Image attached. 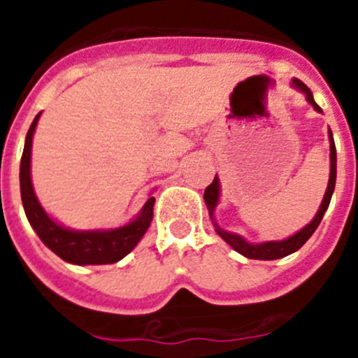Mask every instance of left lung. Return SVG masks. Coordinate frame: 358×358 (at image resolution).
Instances as JSON below:
<instances>
[{
    "mask_svg": "<svg viewBox=\"0 0 358 358\" xmlns=\"http://www.w3.org/2000/svg\"><path fill=\"white\" fill-rule=\"evenodd\" d=\"M292 85L296 90H299L301 93H305L306 100H308L310 106H314L315 110L322 113L321 107L314 102V96H312V91L303 84L301 80H297L294 78ZM328 138H330V179H328V188H327V194H324V199H322L321 206H319V211L315 213V217L312 218V222L306 224L303 229H299L296 235L289 236L285 240H271V242H262V243H251L248 242L245 238H242L240 235H235V233H229V231L222 229V227L218 226L215 222L213 213H215V208L218 204V197H220V185H218V177L215 176L213 182L204 189V202H206L208 211H210V217L213 220V226L215 231L218 233V236L227 242L231 248L235 249L236 252L243 255L245 258H251V260H278V258H283V256H289L292 252H296L297 249L303 248V243L310 238V236L314 235V231L317 229V226L321 224L322 220V215L327 213L328 206H330V201H331V194H334L335 189V177H337V152H335V143H334V134L331 131H328Z\"/></svg>",
    "mask_w": 358,
    "mask_h": 358,
    "instance_id": "left-lung-1",
    "label": "left lung"
}]
</instances>
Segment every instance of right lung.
Returning a JSON list of instances; mask_svg holds the SVG:
<instances>
[{
    "instance_id": "right-lung-1",
    "label": "right lung",
    "mask_w": 358,
    "mask_h": 358,
    "mask_svg": "<svg viewBox=\"0 0 358 358\" xmlns=\"http://www.w3.org/2000/svg\"><path fill=\"white\" fill-rule=\"evenodd\" d=\"M39 115L34 118L24 140L23 157H21V170H19V182H21V199L27 213L28 222L34 227L43 243L52 249L62 260L75 265H103L116 264L127 256L138 245L141 236L147 233L148 226L154 217V202L156 199L148 197L140 215L129 224L116 229H93L75 231L57 224L41 206L36 197L30 177L31 159V138L36 132Z\"/></svg>"
}]
</instances>
